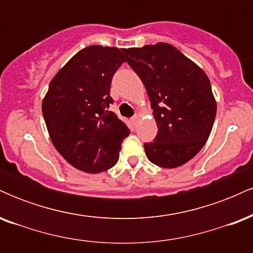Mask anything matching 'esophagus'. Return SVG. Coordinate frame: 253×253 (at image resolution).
<instances>
[{
  "label": "esophagus",
  "instance_id": "esophagus-1",
  "mask_svg": "<svg viewBox=\"0 0 253 253\" xmlns=\"http://www.w3.org/2000/svg\"><path fill=\"white\" fill-rule=\"evenodd\" d=\"M139 119H140V115H139V114H135L134 117L132 118V123H133V124H136V123H138Z\"/></svg>",
  "mask_w": 253,
  "mask_h": 253
}]
</instances>
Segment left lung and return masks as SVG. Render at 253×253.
Listing matches in <instances>:
<instances>
[{"label":"left lung","instance_id":"8db88e82","mask_svg":"<svg viewBox=\"0 0 253 253\" xmlns=\"http://www.w3.org/2000/svg\"><path fill=\"white\" fill-rule=\"evenodd\" d=\"M127 63L146 88L158 133L144 144L151 163L181 167L195 157L208 140L216 102L210 78L170 43L123 48Z\"/></svg>","mask_w":253,"mask_h":253}]
</instances>
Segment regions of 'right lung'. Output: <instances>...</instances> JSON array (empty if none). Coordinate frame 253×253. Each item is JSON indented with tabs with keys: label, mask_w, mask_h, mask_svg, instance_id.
Here are the masks:
<instances>
[{
	"label": "right lung",
	"mask_w": 253,
	"mask_h": 253,
	"mask_svg": "<svg viewBox=\"0 0 253 253\" xmlns=\"http://www.w3.org/2000/svg\"><path fill=\"white\" fill-rule=\"evenodd\" d=\"M126 62L121 50L92 45L77 52L52 78L42 115L52 144L76 169L98 173L119 161L128 127L113 112L110 83Z\"/></svg>",
	"instance_id": "1"
}]
</instances>
